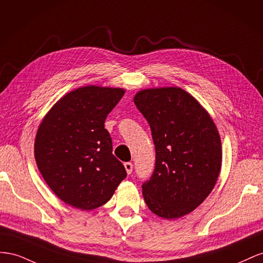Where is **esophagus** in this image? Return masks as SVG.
<instances>
[{
	"instance_id": "esophagus-1",
	"label": "esophagus",
	"mask_w": 263,
	"mask_h": 263,
	"mask_svg": "<svg viewBox=\"0 0 263 263\" xmlns=\"http://www.w3.org/2000/svg\"><path fill=\"white\" fill-rule=\"evenodd\" d=\"M124 168H125V171H126V173H127V174H131V173H132V170H133V165H132V163H130V162H126V163H124Z\"/></svg>"
}]
</instances>
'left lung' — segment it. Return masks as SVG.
Here are the masks:
<instances>
[{"label":"left lung","instance_id":"left-lung-1","mask_svg":"<svg viewBox=\"0 0 263 263\" xmlns=\"http://www.w3.org/2000/svg\"><path fill=\"white\" fill-rule=\"evenodd\" d=\"M155 145V168L142 185L149 211L164 219L192 213L218 179L222 151L212 117L179 87L148 88L134 96Z\"/></svg>","mask_w":263,"mask_h":263}]
</instances>
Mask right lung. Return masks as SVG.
<instances>
[{"instance_id": "right-lung-1", "label": "right lung", "mask_w": 263, "mask_h": 263, "mask_svg": "<svg viewBox=\"0 0 263 263\" xmlns=\"http://www.w3.org/2000/svg\"><path fill=\"white\" fill-rule=\"evenodd\" d=\"M124 92L93 85L77 88L62 97L41 122L34 143L37 167L65 204L92 211L110 200L126 177L104 129L107 116Z\"/></svg>"}]
</instances>
